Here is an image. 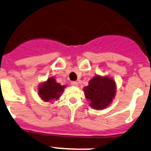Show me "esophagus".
<instances>
[{"instance_id":"1","label":"esophagus","mask_w":151,"mask_h":151,"mask_svg":"<svg viewBox=\"0 0 151 151\" xmlns=\"http://www.w3.org/2000/svg\"><path fill=\"white\" fill-rule=\"evenodd\" d=\"M70 84H71L72 86H78V83H77V81H72L71 83H70Z\"/></svg>"}]
</instances>
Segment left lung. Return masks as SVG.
<instances>
[{
  "instance_id": "1",
  "label": "left lung",
  "mask_w": 151,
  "mask_h": 151,
  "mask_svg": "<svg viewBox=\"0 0 151 151\" xmlns=\"http://www.w3.org/2000/svg\"><path fill=\"white\" fill-rule=\"evenodd\" d=\"M85 96L94 109H103L112 102L116 93V84L112 78L96 75L83 88Z\"/></svg>"
}]
</instances>
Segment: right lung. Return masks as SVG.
<instances>
[{
	"mask_svg": "<svg viewBox=\"0 0 151 151\" xmlns=\"http://www.w3.org/2000/svg\"><path fill=\"white\" fill-rule=\"evenodd\" d=\"M65 88V86H61L60 83L56 82L55 78L51 77L45 82L39 85L38 93L43 101L50 102L59 99Z\"/></svg>",
	"mask_w": 151,
	"mask_h": 151,
	"instance_id": "right-lung-1",
	"label": "right lung"
}]
</instances>
